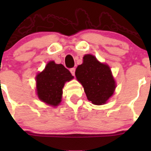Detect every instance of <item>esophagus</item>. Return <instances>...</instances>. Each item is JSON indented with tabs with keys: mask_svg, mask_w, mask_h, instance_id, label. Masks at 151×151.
<instances>
[{
	"mask_svg": "<svg viewBox=\"0 0 151 151\" xmlns=\"http://www.w3.org/2000/svg\"><path fill=\"white\" fill-rule=\"evenodd\" d=\"M75 72H76V69H75V68H72V69H70V73H71V74L73 75V76H75Z\"/></svg>",
	"mask_w": 151,
	"mask_h": 151,
	"instance_id": "34e87169",
	"label": "esophagus"
}]
</instances>
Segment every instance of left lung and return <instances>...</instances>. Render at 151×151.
I'll list each match as a JSON object with an SVG mask.
<instances>
[{
    "label": "left lung",
    "instance_id": "left-lung-1",
    "mask_svg": "<svg viewBox=\"0 0 151 151\" xmlns=\"http://www.w3.org/2000/svg\"><path fill=\"white\" fill-rule=\"evenodd\" d=\"M76 76L93 104H104L114 93L116 82L110 68L91 54L84 56L82 64L76 68Z\"/></svg>",
    "mask_w": 151,
    "mask_h": 151
}]
</instances>
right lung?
I'll return each instance as SVG.
<instances>
[{
  "label": "right lung",
  "mask_w": 151,
  "mask_h": 151,
  "mask_svg": "<svg viewBox=\"0 0 151 151\" xmlns=\"http://www.w3.org/2000/svg\"><path fill=\"white\" fill-rule=\"evenodd\" d=\"M73 78L63 65L50 61L43 71L36 76V91L38 98L47 104L58 106L62 99L64 85Z\"/></svg>",
  "instance_id": "obj_1"
}]
</instances>
